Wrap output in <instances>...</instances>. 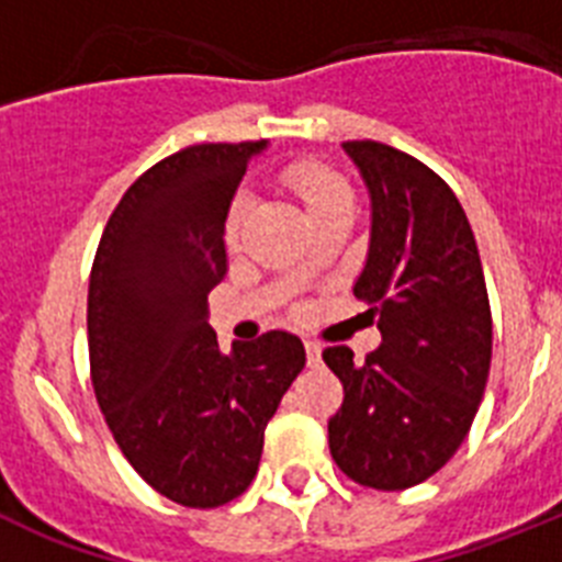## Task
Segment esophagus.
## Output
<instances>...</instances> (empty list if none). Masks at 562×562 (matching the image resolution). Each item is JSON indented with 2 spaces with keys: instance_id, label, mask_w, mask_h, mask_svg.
<instances>
[{
  "instance_id": "34e87169",
  "label": "esophagus",
  "mask_w": 562,
  "mask_h": 562,
  "mask_svg": "<svg viewBox=\"0 0 562 562\" xmlns=\"http://www.w3.org/2000/svg\"><path fill=\"white\" fill-rule=\"evenodd\" d=\"M304 349H306V362H310V366H321V342H315V340H304Z\"/></svg>"
}]
</instances>
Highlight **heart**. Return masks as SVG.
Listing matches in <instances>:
<instances>
[{
  "label": "heart",
  "instance_id": "b5f03b06",
  "mask_svg": "<svg viewBox=\"0 0 562 562\" xmlns=\"http://www.w3.org/2000/svg\"><path fill=\"white\" fill-rule=\"evenodd\" d=\"M281 182L301 200V205L306 207V213H310L312 220L321 216L324 211H329V207L351 200L349 186H346V180H342L340 173H337L335 168L326 166V162L312 160V157H301V160L286 162V166L281 168ZM245 193H238V196H233L225 216L227 245H236L241 222H245Z\"/></svg>",
  "mask_w": 562,
  "mask_h": 562
}]
</instances>
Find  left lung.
I'll return each instance as SVG.
<instances>
[{"mask_svg":"<svg viewBox=\"0 0 562 562\" xmlns=\"http://www.w3.org/2000/svg\"><path fill=\"white\" fill-rule=\"evenodd\" d=\"M371 196L369 258L355 295L380 315V349L324 360L342 382L329 450L351 481L408 490L453 459L490 376L493 315L473 227L450 186L411 154L342 143Z\"/></svg>","mask_w":562,"mask_h":562,"instance_id":"obj_1","label":"left lung"}]
</instances>
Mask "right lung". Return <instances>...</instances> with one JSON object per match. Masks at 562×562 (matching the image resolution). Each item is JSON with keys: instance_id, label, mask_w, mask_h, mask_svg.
Wrapping results in <instances>:
<instances>
[{"instance_id": "right-lung-1", "label": "right lung", "mask_w": 562, "mask_h": 562, "mask_svg": "<svg viewBox=\"0 0 562 562\" xmlns=\"http://www.w3.org/2000/svg\"><path fill=\"white\" fill-rule=\"evenodd\" d=\"M267 143H200L132 182L103 227L89 276L92 389L148 486L213 509L256 479L265 428L306 366L290 331L222 355L207 292L227 272L225 216Z\"/></svg>"}]
</instances>
